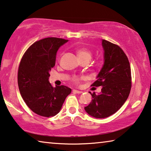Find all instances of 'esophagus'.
<instances>
[{"label": "esophagus", "mask_w": 151, "mask_h": 151, "mask_svg": "<svg viewBox=\"0 0 151 151\" xmlns=\"http://www.w3.org/2000/svg\"><path fill=\"white\" fill-rule=\"evenodd\" d=\"M73 92L75 93H78V94H80V93H82V91H78V90H76V89H74L73 90Z\"/></svg>", "instance_id": "34e87169"}]
</instances>
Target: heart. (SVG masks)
Masks as SVG:
<instances>
[{
	"instance_id": "heart-1",
	"label": "heart",
	"mask_w": 151,
	"mask_h": 151,
	"mask_svg": "<svg viewBox=\"0 0 151 151\" xmlns=\"http://www.w3.org/2000/svg\"><path fill=\"white\" fill-rule=\"evenodd\" d=\"M76 54L78 57H79L81 60H90L92 58V52L88 49L86 48V47H80V48L76 49ZM84 79L83 76H74L73 78V81L76 84H79L80 80Z\"/></svg>"
}]
</instances>
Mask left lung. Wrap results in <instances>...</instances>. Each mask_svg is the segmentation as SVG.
<instances>
[{
  "label": "left lung",
  "mask_w": 151,
  "mask_h": 151,
  "mask_svg": "<svg viewBox=\"0 0 151 151\" xmlns=\"http://www.w3.org/2000/svg\"><path fill=\"white\" fill-rule=\"evenodd\" d=\"M104 64L92 86H102L101 93H91L93 99L86 112L97 119L116 112L126 101L132 88V73L128 58L118 45L103 39Z\"/></svg>",
  "instance_id": "8db88e82"
}]
</instances>
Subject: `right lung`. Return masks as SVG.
<instances>
[{"label": "right lung", "mask_w": 151, "mask_h": 151, "mask_svg": "<svg viewBox=\"0 0 151 151\" xmlns=\"http://www.w3.org/2000/svg\"><path fill=\"white\" fill-rule=\"evenodd\" d=\"M67 41L57 37L36 41L25 52L19 63L17 83L22 97L32 112L41 116L57 114L71 92L63 85L53 87L48 81L58 50Z\"/></svg>", "instance_id": "right-lung-1"}]
</instances>
